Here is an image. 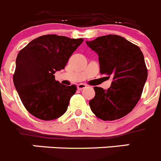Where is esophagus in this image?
<instances>
[{"label": "esophagus", "instance_id": "obj_1", "mask_svg": "<svg viewBox=\"0 0 161 161\" xmlns=\"http://www.w3.org/2000/svg\"><path fill=\"white\" fill-rule=\"evenodd\" d=\"M85 88H86V84H83V83H80L78 85V89L79 90H83L85 89Z\"/></svg>", "mask_w": 161, "mask_h": 161}]
</instances>
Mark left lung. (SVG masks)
<instances>
[{
  "instance_id": "1",
  "label": "left lung",
  "mask_w": 161,
  "mask_h": 161,
  "mask_svg": "<svg viewBox=\"0 0 161 161\" xmlns=\"http://www.w3.org/2000/svg\"><path fill=\"white\" fill-rule=\"evenodd\" d=\"M98 55L100 72L112 77L110 87L94 86L95 96L89 103L94 114L103 121L125 116L139 101L148 77L145 58L140 47L117 35L86 41Z\"/></svg>"
}]
</instances>
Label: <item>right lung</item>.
Returning <instances> with one entry per match:
<instances>
[{"label": "right lung", "mask_w": 161, "mask_h": 161, "mask_svg": "<svg viewBox=\"0 0 161 161\" xmlns=\"http://www.w3.org/2000/svg\"><path fill=\"white\" fill-rule=\"evenodd\" d=\"M83 39L45 35L34 39L18 53L13 82L27 110L39 119H57L67 111L75 85L64 86L54 74L64 69Z\"/></svg>", "instance_id": "right-lung-1"}]
</instances>
